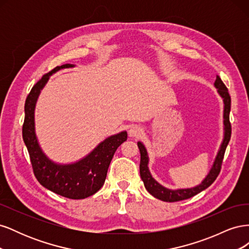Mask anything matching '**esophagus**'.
<instances>
[{"label": "esophagus", "mask_w": 249, "mask_h": 249, "mask_svg": "<svg viewBox=\"0 0 249 249\" xmlns=\"http://www.w3.org/2000/svg\"><path fill=\"white\" fill-rule=\"evenodd\" d=\"M143 133V129L138 125H132L129 130V135L131 137H139Z\"/></svg>", "instance_id": "obj_1"}]
</instances>
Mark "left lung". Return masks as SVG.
I'll list each match as a JSON object with an SVG mask.
<instances>
[{"label": "left lung", "mask_w": 249, "mask_h": 249, "mask_svg": "<svg viewBox=\"0 0 249 249\" xmlns=\"http://www.w3.org/2000/svg\"><path fill=\"white\" fill-rule=\"evenodd\" d=\"M214 85L217 88V91L222 97L223 103H224V110H223L224 136H223L220 148L218 150L217 156L215 158L212 168H211L206 178L203 179L199 185L193 188H187V189H178V190H171V189H168V188L163 187L152 177V175H150V172L148 170V156H147L145 146L143 145L142 142L140 141L137 143L140 150V177L143 180V184H144L145 189L152 194L154 197L163 201H167V202H175V201L190 198L194 196V195H196L197 193L207 189L208 187H210L214 183V180L217 178L218 175H219L225 149H227V146L231 139V126L230 123L231 96L227 86L224 85V83L221 81L219 76H217Z\"/></svg>", "instance_id": "1"}]
</instances>
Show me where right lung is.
<instances>
[{"mask_svg":"<svg viewBox=\"0 0 249 249\" xmlns=\"http://www.w3.org/2000/svg\"><path fill=\"white\" fill-rule=\"evenodd\" d=\"M73 64L57 66L32 87L25 103V120L22 139L28 148L34 176L47 189L71 199H83L99 191L105 183L107 171L118 146L127 138L125 131L108 137L91 153L72 164H57L44 155L37 141L34 124V110L41 89L53 73L73 67Z\"/></svg>","mask_w":249,"mask_h":249,"instance_id":"1","label":"right lung"}]
</instances>
